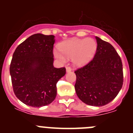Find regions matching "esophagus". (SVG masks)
<instances>
[{"label":"esophagus","instance_id":"obj_1","mask_svg":"<svg viewBox=\"0 0 133 133\" xmlns=\"http://www.w3.org/2000/svg\"><path fill=\"white\" fill-rule=\"evenodd\" d=\"M71 70H72V69H71V67H69V66L66 67L67 72H70Z\"/></svg>","mask_w":133,"mask_h":133}]
</instances>
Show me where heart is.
Wrapping results in <instances>:
<instances>
[{
	"label": "heart",
	"mask_w": 133,
	"mask_h": 133,
	"mask_svg": "<svg viewBox=\"0 0 133 133\" xmlns=\"http://www.w3.org/2000/svg\"><path fill=\"white\" fill-rule=\"evenodd\" d=\"M58 47L62 54L57 50L53 51L57 59L64 62L65 60L64 56L69 58L72 57L75 64L82 65L93 57L97 46L95 40L89 38L87 39L73 38L60 43Z\"/></svg>",
	"instance_id": "b5f03b06"
}]
</instances>
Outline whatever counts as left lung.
Segmentation results:
<instances>
[{
	"mask_svg": "<svg viewBox=\"0 0 133 133\" xmlns=\"http://www.w3.org/2000/svg\"><path fill=\"white\" fill-rule=\"evenodd\" d=\"M93 58L75 71L78 97L85 104L103 106L115 98L124 82L122 62L114 47L96 37Z\"/></svg>",
	"mask_w": 133,
	"mask_h": 133,
	"instance_id": "1",
	"label": "left lung"
}]
</instances>
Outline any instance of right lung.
I'll use <instances>...</instances> for the list:
<instances>
[{
	"label": "right lung",
	"mask_w": 133,
	"mask_h": 133,
	"mask_svg": "<svg viewBox=\"0 0 133 133\" xmlns=\"http://www.w3.org/2000/svg\"><path fill=\"white\" fill-rule=\"evenodd\" d=\"M55 36L35 34L18 45L11 62L13 92L22 102L41 108L57 96V83L65 68L53 66Z\"/></svg>",
	"instance_id": "obj_1"
}]
</instances>
